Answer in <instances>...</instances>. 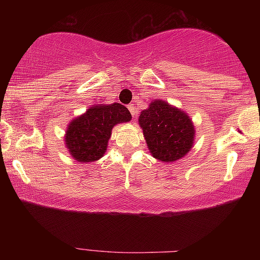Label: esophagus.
Returning <instances> with one entry per match:
<instances>
[{"label":"esophagus","mask_w":260,"mask_h":260,"mask_svg":"<svg viewBox=\"0 0 260 260\" xmlns=\"http://www.w3.org/2000/svg\"><path fill=\"white\" fill-rule=\"evenodd\" d=\"M128 110H129V112L132 113L133 117L137 115V109H136V106H134V104H131V105H128Z\"/></svg>","instance_id":"obj_1"}]
</instances>
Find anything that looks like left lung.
<instances>
[{"label":"left lung","mask_w":260,"mask_h":260,"mask_svg":"<svg viewBox=\"0 0 260 260\" xmlns=\"http://www.w3.org/2000/svg\"><path fill=\"white\" fill-rule=\"evenodd\" d=\"M139 124L151 155L166 162L184 156L193 147L194 126L186 112L154 100L140 112Z\"/></svg>","instance_id":"8db88e82"}]
</instances>
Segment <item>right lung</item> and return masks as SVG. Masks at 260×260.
Returning a JSON list of instances; mask_svg holds the SVG:
<instances>
[{
	"mask_svg": "<svg viewBox=\"0 0 260 260\" xmlns=\"http://www.w3.org/2000/svg\"><path fill=\"white\" fill-rule=\"evenodd\" d=\"M128 121L131 112L121 104L92 106L71 122L66 132V145L79 162L99 160L105 154L112 127Z\"/></svg>",
	"mask_w": 260,
	"mask_h": 260,
	"instance_id": "add662e5",
	"label": "right lung"
}]
</instances>
